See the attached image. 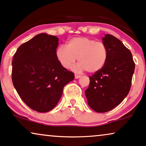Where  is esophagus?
<instances>
[{"label":"esophagus","instance_id":"obj_1","mask_svg":"<svg viewBox=\"0 0 146 146\" xmlns=\"http://www.w3.org/2000/svg\"><path fill=\"white\" fill-rule=\"evenodd\" d=\"M80 77H81V76H80V75L75 74V78H76V79H78V78H80Z\"/></svg>","mask_w":146,"mask_h":146}]
</instances>
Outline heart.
Instances as JSON below:
<instances>
[{
  "mask_svg": "<svg viewBox=\"0 0 146 146\" xmlns=\"http://www.w3.org/2000/svg\"><path fill=\"white\" fill-rule=\"evenodd\" d=\"M56 56L64 68H71L78 58L79 64L76 68L77 70L95 73L107 63L109 50L102 41H96L87 37H77L70 39L66 47H58Z\"/></svg>",
  "mask_w": 146,
  "mask_h": 146,
  "instance_id": "b5f03b06",
  "label": "heart"
}]
</instances>
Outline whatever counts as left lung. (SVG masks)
<instances>
[{"mask_svg":"<svg viewBox=\"0 0 146 146\" xmlns=\"http://www.w3.org/2000/svg\"><path fill=\"white\" fill-rule=\"evenodd\" d=\"M109 57L101 70L90 76L85 90L88 104L92 110L105 113L112 110L127 96L131 86L135 62L130 50L112 35L103 38Z\"/></svg>","mask_w":146,"mask_h":146,"instance_id":"8db88e82","label":"left lung"}]
</instances>
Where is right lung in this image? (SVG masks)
<instances>
[{"instance_id":"right-lung-1","label":"right lung","mask_w":146,"mask_h":146,"mask_svg":"<svg viewBox=\"0 0 146 146\" xmlns=\"http://www.w3.org/2000/svg\"><path fill=\"white\" fill-rule=\"evenodd\" d=\"M58 41L54 35L38 34L19 47L13 56L14 87L22 101L39 113L54 109L64 87L74 79V74L57 60Z\"/></svg>"}]
</instances>
